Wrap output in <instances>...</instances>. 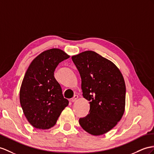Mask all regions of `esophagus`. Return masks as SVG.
Returning <instances> with one entry per match:
<instances>
[{
	"mask_svg": "<svg viewBox=\"0 0 154 154\" xmlns=\"http://www.w3.org/2000/svg\"><path fill=\"white\" fill-rule=\"evenodd\" d=\"M77 98H78V96L77 95H74V96L73 97V98H72V100H71V101H72V102H75V101L77 100Z\"/></svg>",
	"mask_w": 154,
	"mask_h": 154,
	"instance_id": "esophagus-1",
	"label": "esophagus"
}]
</instances>
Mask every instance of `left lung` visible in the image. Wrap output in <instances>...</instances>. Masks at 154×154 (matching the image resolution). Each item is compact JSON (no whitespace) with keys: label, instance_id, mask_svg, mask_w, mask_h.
Segmentation results:
<instances>
[{"label":"left lung","instance_id":"obj_1","mask_svg":"<svg viewBox=\"0 0 154 154\" xmlns=\"http://www.w3.org/2000/svg\"><path fill=\"white\" fill-rule=\"evenodd\" d=\"M81 79L82 96L88 100L90 111L79 122L93 135L105 134L124 115L125 85L117 67L94 51H87L72 57Z\"/></svg>","mask_w":154,"mask_h":154}]
</instances>
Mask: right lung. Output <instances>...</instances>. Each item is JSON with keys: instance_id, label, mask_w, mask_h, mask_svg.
I'll return each mask as SVG.
<instances>
[{"instance_id": "add662e5", "label": "right lung", "mask_w": 154, "mask_h": 154, "mask_svg": "<svg viewBox=\"0 0 154 154\" xmlns=\"http://www.w3.org/2000/svg\"><path fill=\"white\" fill-rule=\"evenodd\" d=\"M69 55L58 49L42 53L31 62L21 84L19 99L24 115L37 129H49L68 105L54 77L55 69Z\"/></svg>"}]
</instances>
